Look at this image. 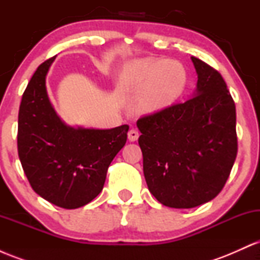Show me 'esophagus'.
I'll list each match as a JSON object with an SVG mask.
<instances>
[{
    "label": "esophagus",
    "instance_id": "1",
    "mask_svg": "<svg viewBox=\"0 0 260 260\" xmlns=\"http://www.w3.org/2000/svg\"><path fill=\"white\" fill-rule=\"evenodd\" d=\"M138 138H139V132L137 129H131L129 132H128V139H129V142H136Z\"/></svg>",
    "mask_w": 260,
    "mask_h": 260
}]
</instances>
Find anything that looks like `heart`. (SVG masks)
Segmentation results:
<instances>
[{
  "label": "heart",
  "instance_id": "b5f03b06",
  "mask_svg": "<svg viewBox=\"0 0 260 260\" xmlns=\"http://www.w3.org/2000/svg\"><path fill=\"white\" fill-rule=\"evenodd\" d=\"M118 85L126 91H143L138 110L155 113L172 105L181 96L187 85V72L183 64L172 59H137L122 68Z\"/></svg>",
  "mask_w": 260,
  "mask_h": 260
}]
</instances>
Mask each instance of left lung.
<instances>
[{
	"instance_id": "left-lung-1",
	"label": "left lung",
	"mask_w": 260,
	"mask_h": 260,
	"mask_svg": "<svg viewBox=\"0 0 260 260\" xmlns=\"http://www.w3.org/2000/svg\"><path fill=\"white\" fill-rule=\"evenodd\" d=\"M190 59L198 76L193 96L137 122L149 190L176 209L215 198L237 155L236 107L228 85L205 62Z\"/></svg>"
}]
</instances>
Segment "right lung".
<instances>
[{"label": "right lung", "instance_id": "1", "mask_svg": "<svg viewBox=\"0 0 260 260\" xmlns=\"http://www.w3.org/2000/svg\"><path fill=\"white\" fill-rule=\"evenodd\" d=\"M55 58L39 66L23 94L18 154L35 193L57 207L77 209L103 190L107 169L126 144L129 127L95 129L64 123L46 89V76Z\"/></svg>", "mask_w": 260, "mask_h": 260}]
</instances>
